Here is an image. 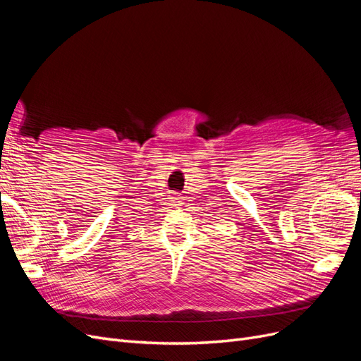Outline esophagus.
<instances>
[{
  "mask_svg": "<svg viewBox=\"0 0 361 361\" xmlns=\"http://www.w3.org/2000/svg\"><path fill=\"white\" fill-rule=\"evenodd\" d=\"M171 201L175 203V206H180L182 204V197L179 194H173L171 195Z\"/></svg>",
  "mask_w": 361,
  "mask_h": 361,
  "instance_id": "esophagus-1",
  "label": "esophagus"
}]
</instances>
